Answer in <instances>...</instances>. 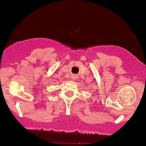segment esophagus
Returning <instances> with one entry per match:
<instances>
[{
    "label": "esophagus",
    "instance_id": "obj_1",
    "mask_svg": "<svg viewBox=\"0 0 146 146\" xmlns=\"http://www.w3.org/2000/svg\"><path fill=\"white\" fill-rule=\"evenodd\" d=\"M73 78H76V76H75V75H73Z\"/></svg>",
    "mask_w": 146,
    "mask_h": 146
}]
</instances>
